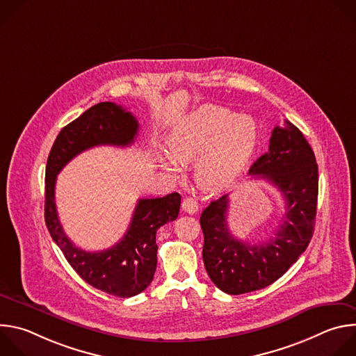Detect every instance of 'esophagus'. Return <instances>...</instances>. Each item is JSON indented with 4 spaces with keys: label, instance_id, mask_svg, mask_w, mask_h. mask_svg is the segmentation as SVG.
<instances>
[{
    "label": "esophagus",
    "instance_id": "esophagus-1",
    "mask_svg": "<svg viewBox=\"0 0 356 356\" xmlns=\"http://www.w3.org/2000/svg\"><path fill=\"white\" fill-rule=\"evenodd\" d=\"M181 209L184 213H188V214H195L198 211V202L191 198V197H187L183 200L181 202Z\"/></svg>",
    "mask_w": 356,
    "mask_h": 356
}]
</instances>
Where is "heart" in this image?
I'll return each instance as SVG.
<instances>
[{"instance_id":"heart-1","label":"heart","mask_w":356,"mask_h":356,"mask_svg":"<svg viewBox=\"0 0 356 356\" xmlns=\"http://www.w3.org/2000/svg\"><path fill=\"white\" fill-rule=\"evenodd\" d=\"M258 140L255 121L248 115L204 106L183 120L169 135V156L180 165L195 161L194 180L206 191L231 186L243 172ZM166 170L175 173L168 163Z\"/></svg>"}]
</instances>
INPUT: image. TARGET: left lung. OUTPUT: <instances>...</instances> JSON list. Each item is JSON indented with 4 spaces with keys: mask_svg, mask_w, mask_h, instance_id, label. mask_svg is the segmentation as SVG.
Instances as JSON below:
<instances>
[{
    "mask_svg": "<svg viewBox=\"0 0 356 356\" xmlns=\"http://www.w3.org/2000/svg\"><path fill=\"white\" fill-rule=\"evenodd\" d=\"M249 175L279 188L286 200V214L273 238L250 245L228 229V194L211 201L201 213L202 261L213 283L228 294L255 291L276 282L307 249L314 234L318 166L297 127L289 120L275 127L269 150L250 166Z\"/></svg>",
    "mask_w": 356,
    "mask_h": 356,
    "instance_id": "1",
    "label": "left lung"
}]
</instances>
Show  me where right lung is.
<instances>
[{
    "mask_svg": "<svg viewBox=\"0 0 356 356\" xmlns=\"http://www.w3.org/2000/svg\"><path fill=\"white\" fill-rule=\"evenodd\" d=\"M138 128L136 118L121 106L110 101L98 103L59 132L44 175V222L50 236L83 280L117 297L136 296L154 280L158 264L156 231L177 218L180 194L139 198L124 238L110 249L87 252L77 248L62 228L55 184L60 170L81 152L99 145L128 146L134 143Z\"/></svg>",
    "mask_w": 356,
    "mask_h": 356,
    "instance_id": "1",
    "label": "right lung"
}]
</instances>
